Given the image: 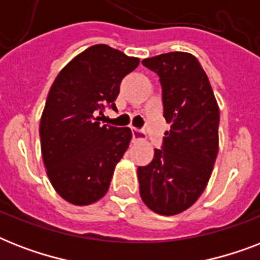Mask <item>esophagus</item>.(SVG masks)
<instances>
[{
  "label": "esophagus",
  "mask_w": 260,
  "mask_h": 260,
  "mask_svg": "<svg viewBox=\"0 0 260 260\" xmlns=\"http://www.w3.org/2000/svg\"><path fill=\"white\" fill-rule=\"evenodd\" d=\"M132 136H134L135 142H138V140H143V139L146 138V132L143 129L134 128V129H132Z\"/></svg>",
  "instance_id": "esophagus-1"
}]
</instances>
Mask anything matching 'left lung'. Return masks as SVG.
<instances>
[{
    "mask_svg": "<svg viewBox=\"0 0 260 260\" xmlns=\"http://www.w3.org/2000/svg\"><path fill=\"white\" fill-rule=\"evenodd\" d=\"M162 86L170 131L147 166L138 167L140 196L151 210L173 216L205 190L218 152L220 110L205 71L191 54L169 52L142 60Z\"/></svg>",
    "mask_w": 260,
    "mask_h": 260,
    "instance_id": "obj_1",
    "label": "left lung"
}]
</instances>
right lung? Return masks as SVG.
<instances>
[{
	"label": "right lung",
	"mask_w": 260,
	"mask_h": 260,
	"mask_svg": "<svg viewBox=\"0 0 260 260\" xmlns=\"http://www.w3.org/2000/svg\"><path fill=\"white\" fill-rule=\"evenodd\" d=\"M139 66L106 44L75 56L55 78L40 120L43 162L54 189L74 205H89L109 189L132 131L101 125L105 108L117 110L122 78Z\"/></svg>",
	"instance_id": "right-lung-1"
}]
</instances>
